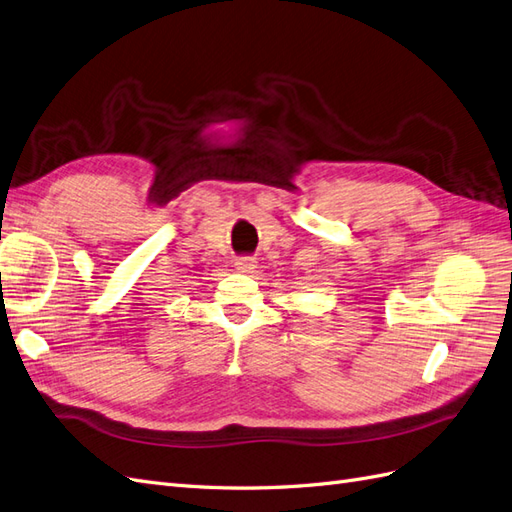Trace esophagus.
<instances>
[{
  "instance_id": "34e87169",
  "label": "esophagus",
  "mask_w": 512,
  "mask_h": 512,
  "mask_svg": "<svg viewBox=\"0 0 512 512\" xmlns=\"http://www.w3.org/2000/svg\"><path fill=\"white\" fill-rule=\"evenodd\" d=\"M234 266H236V270L242 272V274H251V272L257 268V261H255L253 255H242V257L236 259Z\"/></svg>"
}]
</instances>
